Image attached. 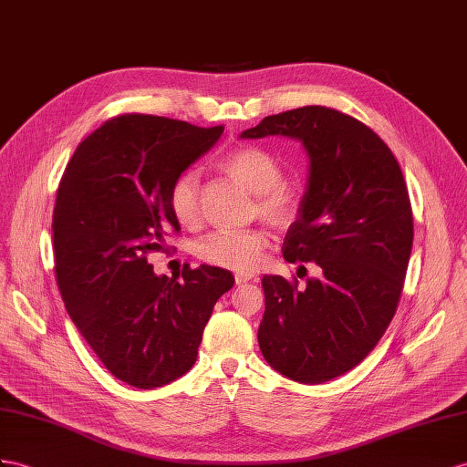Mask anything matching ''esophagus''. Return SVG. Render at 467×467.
<instances>
[{
    "instance_id": "obj_1",
    "label": "esophagus",
    "mask_w": 467,
    "mask_h": 467,
    "mask_svg": "<svg viewBox=\"0 0 467 467\" xmlns=\"http://www.w3.org/2000/svg\"><path fill=\"white\" fill-rule=\"evenodd\" d=\"M234 280H236V284H246V282H250V280H254V274L241 272V274H236Z\"/></svg>"
}]
</instances>
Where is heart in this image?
I'll use <instances>...</instances> for the list:
<instances>
[{"instance_id":"b5f03b06","label":"heart","mask_w":467,"mask_h":467,"mask_svg":"<svg viewBox=\"0 0 467 467\" xmlns=\"http://www.w3.org/2000/svg\"><path fill=\"white\" fill-rule=\"evenodd\" d=\"M221 167L238 183L256 193V209L266 221L285 226L296 219L300 202L294 191L282 183V165L272 153L258 146H243L226 153ZM170 211L185 229H195L199 224V175L195 171H183L173 182ZM266 244L268 238L260 229L217 231L197 244V256L213 266L253 272L260 265Z\"/></svg>"}]
</instances>
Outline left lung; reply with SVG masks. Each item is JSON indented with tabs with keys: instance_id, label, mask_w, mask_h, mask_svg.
<instances>
[{
	"instance_id": "left-lung-1",
	"label": "left lung",
	"mask_w": 467,
	"mask_h": 467,
	"mask_svg": "<svg viewBox=\"0 0 467 467\" xmlns=\"http://www.w3.org/2000/svg\"><path fill=\"white\" fill-rule=\"evenodd\" d=\"M266 136L302 141L307 153L306 193L282 254L316 262L319 278L306 288L262 278L258 345L280 375L319 385L361 363L397 312L414 236L409 189L387 143L339 110L304 106L241 134Z\"/></svg>"
}]
</instances>
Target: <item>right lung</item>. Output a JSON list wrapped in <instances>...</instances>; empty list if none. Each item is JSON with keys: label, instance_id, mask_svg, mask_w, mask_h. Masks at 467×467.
I'll return each mask as SVG.
<instances>
[{"label": "right lung", "instance_id": "right-lung-1", "mask_svg": "<svg viewBox=\"0 0 467 467\" xmlns=\"http://www.w3.org/2000/svg\"><path fill=\"white\" fill-rule=\"evenodd\" d=\"M223 126L126 114L78 143L57 191L55 274L67 312L110 373L136 389L170 385L197 361L202 329L233 274L201 265L158 276L150 253L179 231L170 189Z\"/></svg>", "mask_w": 467, "mask_h": 467}]
</instances>
